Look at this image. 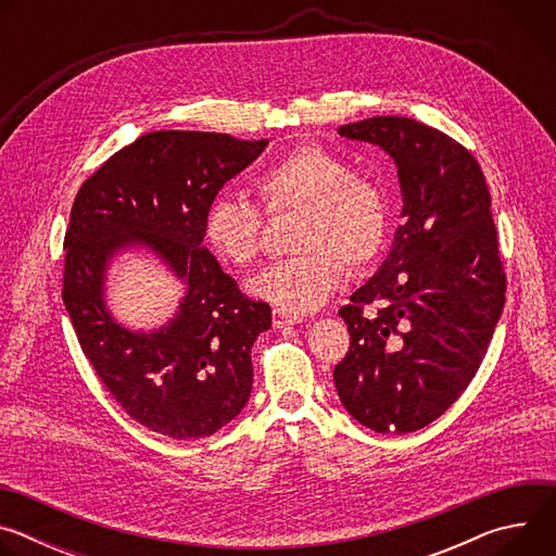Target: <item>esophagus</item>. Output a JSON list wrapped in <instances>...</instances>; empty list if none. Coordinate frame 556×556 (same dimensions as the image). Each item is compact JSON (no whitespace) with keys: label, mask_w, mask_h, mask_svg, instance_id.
<instances>
[{"label":"esophagus","mask_w":556,"mask_h":556,"mask_svg":"<svg viewBox=\"0 0 556 556\" xmlns=\"http://www.w3.org/2000/svg\"><path fill=\"white\" fill-rule=\"evenodd\" d=\"M301 324L299 316H292V314H286L281 309H275L273 312V326L279 330V328H288V326H296Z\"/></svg>","instance_id":"obj_1"}]
</instances>
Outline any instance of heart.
<instances>
[{
  "label": "heart",
  "mask_w": 556,
  "mask_h": 556,
  "mask_svg": "<svg viewBox=\"0 0 556 556\" xmlns=\"http://www.w3.org/2000/svg\"><path fill=\"white\" fill-rule=\"evenodd\" d=\"M270 215L301 213L292 260L251 277L255 299L286 314H307L330 301L345 279V264L363 268L378 257L387 237L382 189L361 176L341 155L319 144H301L257 182ZM262 211L249 200L222 191L204 213L202 232L213 255L232 268H249L262 253Z\"/></svg>",
  "instance_id": "1"
}]
</instances>
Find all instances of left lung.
I'll return each mask as SVG.
<instances>
[{"label": "left lung", "instance_id": "1", "mask_svg": "<svg viewBox=\"0 0 556 556\" xmlns=\"http://www.w3.org/2000/svg\"><path fill=\"white\" fill-rule=\"evenodd\" d=\"M339 134L393 157L403 224L378 273L339 309L350 350L334 384L363 427L412 433L459 399L504 309L491 193L468 149L414 118L374 116ZM369 302L376 315L362 314Z\"/></svg>", "mask_w": 556, "mask_h": 556}]
</instances>
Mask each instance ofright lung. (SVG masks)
Returning <instances> with one entry per match:
<instances>
[{"instance_id":"obj_1","label":"right lung","mask_w":556,"mask_h":556,"mask_svg":"<svg viewBox=\"0 0 556 556\" xmlns=\"http://www.w3.org/2000/svg\"><path fill=\"white\" fill-rule=\"evenodd\" d=\"M266 144L151 131L103 163L72 204L63 301L74 332L116 403L161 435H213L249 403L251 348L273 324L270 305L247 299L222 270L204 247L202 219ZM127 250L151 252L184 283L179 309L161 329L134 331L106 305V270Z\"/></svg>"}]
</instances>
